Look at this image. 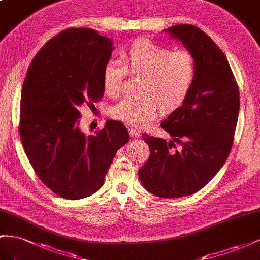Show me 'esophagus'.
Masks as SVG:
<instances>
[{
    "mask_svg": "<svg viewBox=\"0 0 260 260\" xmlns=\"http://www.w3.org/2000/svg\"><path fill=\"white\" fill-rule=\"evenodd\" d=\"M128 132H129V135H131L132 138H135L136 139V138H139L140 136H142V135H140V133H138L136 129L131 128Z\"/></svg>",
    "mask_w": 260,
    "mask_h": 260,
    "instance_id": "1",
    "label": "esophagus"
}]
</instances>
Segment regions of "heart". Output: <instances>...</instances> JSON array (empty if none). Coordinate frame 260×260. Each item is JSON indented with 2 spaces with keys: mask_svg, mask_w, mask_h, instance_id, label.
<instances>
[{
  "mask_svg": "<svg viewBox=\"0 0 260 260\" xmlns=\"http://www.w3.org/2000/svg\"><path fill=\"white\" fill-rule=\"evenodd\" d=\"M124 63L109 60L102 71V83L110 97L120 94L127 71L144 77L140 95L124 99L110 110L115 120L132 127L143 128L158 115V106L165 111L181 107L186 100L196 78L195 57L186 50L171 49L147 39L136 40L125 52Z\"/></svg>",
  "mask_w": 260,
  "mask_h": 260,
  "instance_id": "obj_1",
  "label": "heart"
}]
</instances>
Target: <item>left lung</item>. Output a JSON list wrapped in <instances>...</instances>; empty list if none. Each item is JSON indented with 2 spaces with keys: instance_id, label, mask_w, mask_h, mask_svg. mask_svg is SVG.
<instances>
[{
  "instance_id": "left-lung-1",
  "label": "left lung",
  "mask_w": 260,
  "mask_h": 260,
  "mask_svg": "<svg viewBox=\"0 0 260 260\" xmlns=\"http://www.w3.org/2000/svg\"><path fill=\"white\" fill-rule=\"evenodd\" d=\"M165 31L195 57L196 78L183 105L161 123L173 140L143 134L150 155L138 175L151 194L176 198L202 189L224 165L239 118L240 92L224 53L208 35L192 25ZM174 142L181 145L179 151L171 150Z\"/></svg>"
}]
</instances>
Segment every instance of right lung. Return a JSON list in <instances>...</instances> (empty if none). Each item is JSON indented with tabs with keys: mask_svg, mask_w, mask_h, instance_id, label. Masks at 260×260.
<instances>
[{
	"mask_svg": "<svg viewBox=\"0 0 260 260\" xmlns=\"http://www.w3.org/2000/svg\"><path fill=\"white\" fill-rule=\"evenodd\" d=\"M114 50L108 37L71 28L48 41L29 66L21 88L19 133L25 152L42 183L60 197L94 194L127 129L108 120L95 134L79 128V110L102 98L103 66Z\"/></svg>",
	"mask_w": 260,
	"mask_h": 260,
	"instance_id": "right-lung-1",
	"label": "right lung"
}]
</instances>
